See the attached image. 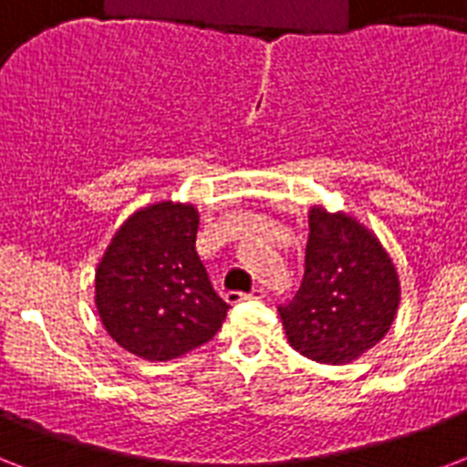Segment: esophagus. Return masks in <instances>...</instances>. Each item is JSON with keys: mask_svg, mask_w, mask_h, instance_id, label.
I'll list each match as a JSON object with an SVG mask.
<instances>
[{"mask_svg": "<svg viewBox=\"0 0 467 467\" xmlns=\"http://www.w3.org/2000/svg\"><path fill=\"white\" fill-rule=\"evenodd\" d=\"M264 296H266V291H264L262 285H254L249 293H240V291L225 293V300L234 306V303H242V300H262Z\"/></svg>", "mask_w": 467, "mask_h": 467, "instance_id": "1", "label": "esophagus"}]
</instances>
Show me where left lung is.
<instances>
[{
	"label": "left lung",
	"instance_id": "1",
	"mask_svg": "<svg viewBox=\"0 0 467 467\" xmlns=\"http://www.w3.org/2000/svg\"><path fill=\"white\" fill-rule=\"evenodd\" d=\"M398 303V271L376 234L344 213L312 208L306 274L278 307L288 344L317 363L354 361L383 339Z\"/></svg>",
	"mask_w": 467,
	"mask_h": 467
}]
</instances>
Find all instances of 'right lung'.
Returning a JSON list of instances; mask_svg holds the SVG:
<instances>
[{
    "mask_svg": "<svg viewBox=\"0 0 467 467\" xmlns=\"http://www.w3.org/2000/svg\"><path fill=\"white\" fill-rule=\"evenodd\" d=\"M193 205L161 203L120 225L97 269V310L130 354L169 361L215 337L227 306L196 252Z\"/></svg>",
    "mask_w": 467,
    "mask_h": 467,
    "instance_id": "obj_1",
    "label": "right lung"
}]
</instances>
